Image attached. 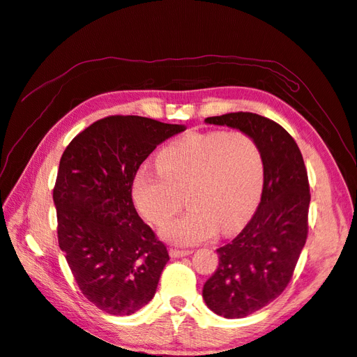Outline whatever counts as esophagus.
Wrapping results in <instances>:
<instances>
[{"label":"esophagus","mask_w":357,"mask_h":357,"mask_svg":"<svg viewBox=\"0 0 357 357\" xmlns=\"http://www.w3.org/2000/svg\"><path fill=\"white\" fill-rule=\"evenodd\" d=\"M171 257L172 258H181V257H188V255H191V250H181V248H171L169 250Z\"/></svg>","instance_id":"obj_1"}]
</instances>
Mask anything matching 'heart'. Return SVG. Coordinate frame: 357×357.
<instances>
[{
  "label": "heart",
  "instance_id": "1",
  "mask_svg": "<svg viewBox=\"0 0 357 357\" xmlns=\"http://www.w3.org/2000/svg\"><path fill=\"white\" fill-rule=\"evenodd\" d=\"M158 171L139 169L132 180L138 213L165 227L187 196L190 211L163 231L178 245H196L220 230L231 233L250 216L264 185V158L244 132H191L157 153Z\"/></svg>",
  "mask_w": 357,
  "mask_h": 357
}]
</instances>
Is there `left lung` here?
<instances>
[{"label":"left lung","mask_w":357,"mask_h":357,"mask_svg":"<svg viewBox=\"0 0 357 357\" xmlns=\"http://www.w3.org/2000/svg\"><path fill=\"white\" fill-rule=\"evenodd\" d=\"M205 123L247 133L264 158L258 210L236 238L218 248L219 266L202 291L213 312L242 319L277 298L292 278L307 238V172L297 143L272 119L238 112Z\"/></svg>","instance_id":"8db88e82"}]
</instances>
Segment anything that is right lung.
<instances>
[{"label": "right lung", "instance_id": "obj_1", "mask_svg": "<svg viewBox=\"0 0 357 357\" xmlns=\"http://www.w3.org/2000/svg\"><path fill=\"white\" fill-rule=\"evenodd\" d=\"M186 129L143 116H107L74 137L52 191L59 247L89 301L130 315L155 295L169 253L138 216L132 180L165 139Z\"/></svg>", "mask_w": 357, "mask_h": 357}]
</instances>
